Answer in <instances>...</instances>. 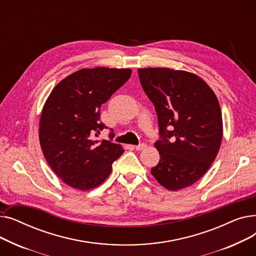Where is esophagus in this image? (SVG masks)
<instances>
[{
    "label": "esophagus",
    "instance_id": "esophagus-1",
    "mask_svg": "<svg viewBox=\"0 0 256 256\" xmlns=\"http://www.w3.org/2000/svg\"><path fill=\"white\" fill-rule=\"evenodd\" d=\"M135 148L137 150H144V148H146V144H144V143H142V144H139V145H136L135 146Z\"/></svg>",
    "mask_w": 256,
    "mask_h": 256
}]
</instances>
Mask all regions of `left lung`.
Wrapping results in <instances>:
<instances>
[{
    "label": "left lung",
    "mask_w": 256,
    "mask_h": 256,
    "mask_svg": "<svg viewBox=\"0 0 256 256\" xmlns=\"http://www.w3.org/2000/svg\"><path fill=\"white\" fill-rule=\"evenodd\" d=\"M144 92L154 106L158 164L152 174L170 191L196 182L220 150L222 114L216 94L198 76L170 68H139Z\"/></svg>",
    "instance_id": "left-lung-1"
}]
</instances>
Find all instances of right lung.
<instances>
[{
	"label": "right lung",
	"mask_w": 256,
	"mask_h": 256,
	"mask_svg": "<svg viewBox=\"0 0 256 256\" xmlns=\"http://www.w3.org/2000/svg\"><path fill=\"white\" fill-rule=\"evenodd\" d=\"M130 68L80 70L63 78L40 116L39 141L48 164L63 182L88 191L102 184L124 152L111 141L94 140L106 126L100 106L130 78ZM111 136V135H110Z\"/></svg>",
	"instance_id": "add662e5"
}]
</instances>
